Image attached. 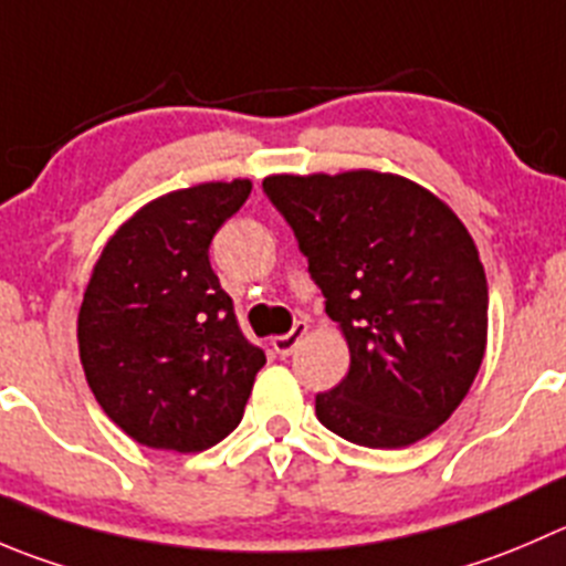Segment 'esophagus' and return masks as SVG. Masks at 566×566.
<instances>
[{"label":"esophagus","mask_w":566,"mask_h":566,"mask_svg":"<svg viewBox=\"0 0 566 566\" xmlns=\"http://www.w3.org/2000/svg\"><path fill=\"white\" fill-rule=\"evenodd\" d=\"M306 332H310V323L306 321H295V326L290 328L287 334H282V337H273V348H276L279 356H290L295 350V345L301 343V339L306 337Z\"/></svg>","instance_id":"34e87169"}]
</instances>
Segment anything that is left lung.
<instances>
[{
  "instance_id": "obj_1",
  "label": "left lung",
  "mask_w": 566,
  "mask_h": 566,
  "mask_svg": "<svg viewBox=\"0 0 566 566\" xmlns=\"http://www.w3.org/2000/svg\"><path fill=\"white\" fill-rule=\"evenodd\" d=\"M326 315L348 343L317 420L365 448H406L457 411L486 350L484 265L457 212L398 174H273Z\"/></svg>"
}]
</instances>
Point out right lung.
Returning a JSON list of instances; mask_svg holds the SVG:
<instances>
[{"instance_id": "add662e5", "label": "right lung", "mask_w": 566, "mask_h": 566, "mask_svg": "<svg viewBox=\"0 0 566 566\" xmlns=\"http://www.w3.org/2000/svg\"><path fill=\"white\" fill-rule=\"evenodd\" d=\"M249 193V179L171 190L120 223L93 265L76 317L82 370L140 446L199 453L243 420L265 354L240 332L210 243Z\"/></svg>"}]
</instances>
